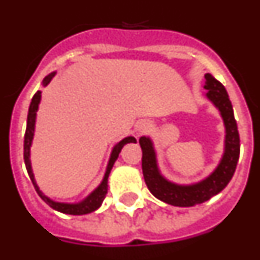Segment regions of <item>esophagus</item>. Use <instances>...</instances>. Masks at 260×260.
Here are the masks:
<instances>
[{"label": "esophagus", "instance_id": "34e87169", "mask_svg": "<svg viewBox=\"0 0 260 260\" xmlns=\"http://www.w3.org/2000/svg\"><path fill=\"white\" fill-rule=\"evenodd\" d=\"M150 130V123L147 122H139L137 126V132L138 134H144V133H147Z\"/></svg>", "mask_w": 260, "mask_h": 260}]
</instances>
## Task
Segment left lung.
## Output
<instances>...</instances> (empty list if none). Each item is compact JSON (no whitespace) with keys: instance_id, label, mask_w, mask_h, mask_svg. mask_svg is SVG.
<instances>
[{"instance_id":"left-lung-1","label":"left lung","mask_w":260,"mask_h":260,"mask_svg":"<svg viewBox=\"0 0 260 260\" xmlns=\"http://www.w3.org/2000/svg\"><path fill=\"white\" fill-rule=\"evenodd\" d=\"M206 96L219 109L225 126V150L220 164L203 181L192 185H177L162 177L157 167L156 152L150 138L141 137L142 171L144 181L153 197L176 207H191L219 194L232 180L240 157V134L234 119L233 107L225 87L211 74L204 75Z\"/></svg>"}]
</instances>
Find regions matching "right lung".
Returning a JSON list of instances; mask_svg holds the SVG:
<instances>
[{
	"label": "right lung",
	"mask_w": 260,
	"mask_h": 260,
	"mask_svg": "<svg viewBox=\"0 0 260 260\" xmlns=\"http://www.w3.org/2000/svg\"><path fill=\"white\" fill-rule=\"evenodd\" d=\"M56 73H52V74L47 75L43 80V86H47L49 83L52 78L54 77ZM40 99H41V91H38V92L34 95L31 100V104H29L28 109V116H27V127H26V134H24V152H23V156H24V164H26L27 172H28V176L31 178L32 183L35 186L36 191L40 195V198L50 206L53 210L58 211V212L62 213H68V215H86V213L93 212V211L98 210L100 206H102L103 201H104L105 195L108 192V177H109L110 171L113 168V164L116 162L117 157H118L119 152L122 150V147L127 143H137V139L134 137H127L125 139H122L121 142L116 144L112 150V153H110L109 162H108L107 171H105L104 178H103L102 183L93 190L91 194L87 197L86 199H83L79 203H61V202H54L52 199H49L48 197H45L43 192L40 191L39 186L36 185L35 177H34V173H32V168H31V160H29V150H31V144L32 139H34V132H35V122H36V112L39 109V104H40Z\"/></svg>",
	"instance_id": "obj_1"
}]
</instances>
